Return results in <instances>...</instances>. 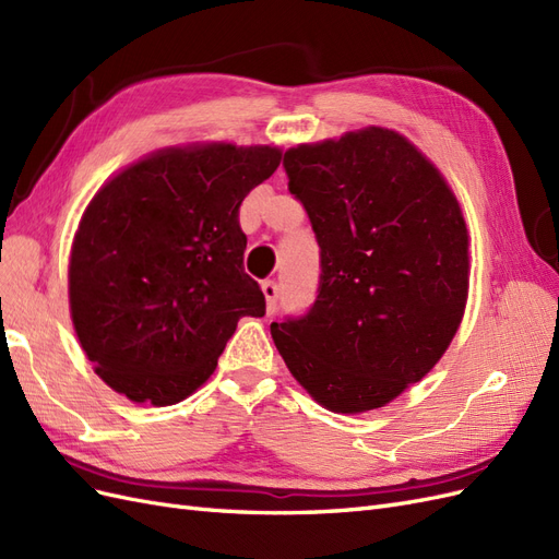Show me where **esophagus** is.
I'll list each match as a JSON object with an SVG mask.
<instances>
[{"label":"esophagus","instance_id":"obj_1","mask_svg":"<svg viewBox=\"0 0 559 559\" xmlns=\"http://www.w3.org/2000/svg\"><path fill=\"white\" fill-rule=\"evenodd\" d=\"M263 289V296H265V308H267V314H273L277 310V296H280V286L275 282H263L261 284Z\"/></svg>","mask_w":559,"mask_h":559}]
</instances>
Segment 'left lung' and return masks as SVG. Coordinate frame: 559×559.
I'll return each mask as SVG.
<instances>
[{
  "label": "left lung",
  "instance_id": "8db88e82",
  "mask_svg": "<svg viewBox=\"0 0 559 559\" xmlns=\"http://www.w3.org/2000/svg\"><path fill=\"white\" fill-rule=\"evenodd\" d=\"M321 249L312 310L273 321L296 382L331 413L382 408L441 361L468 300V228L443 173L368 126L284 154Z\"/></svg>",
  "mask_w": 559,
  "mask_h": 559
}]
</instances>
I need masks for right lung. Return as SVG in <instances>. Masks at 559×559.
Wrapping results in <instances>:
<instances>
[{
    "instance_id": "right-lung-1",
    "label": "right lung",
    "mask_w": 559,
    "mask_h": 559,
    "mask_svg": "<svg viewBox=\"0 0 559 559\" xmlns=\"http://www.w3.org/2000/svg\"><path fill=\"white\" fill-rule=\"evenodd\" d=\"M282 163L273 144L191 142L99 186L72 240L70 314L95 373L132 403L175 405L210 380L265 298L245 273L240 205Z\"/></svg>"
}]
</instances>
